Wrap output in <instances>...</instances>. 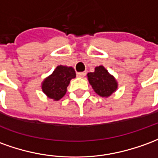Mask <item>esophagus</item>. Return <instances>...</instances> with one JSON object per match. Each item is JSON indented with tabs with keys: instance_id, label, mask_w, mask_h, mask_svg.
I'll return each instance as SVG.
<instances>
[{
	"instance_id": "esophagus-1",
	"label": "esophagus",
	"mask_w": 158,
	"mask_h": 158,
	"mask_svg": "<svg viewBox=\"0 0 158 158\" xmlns=\"http://www.w3.org/2000/svg\"><path fill=\"white\" fill-rule=\"evenodd\" d=\"M86 74V73L85 72H81V73H77V76L79 77V78H84Z\"/></svg>"
}]
</instances>
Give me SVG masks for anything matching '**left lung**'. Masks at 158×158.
<instances>
[{"label":"left lung","mask_w":158,"mask_h":158,"mask_svg":"<svg viewBox=\"0 0 158 158\" xmlns=\"http://www.w3.org/2000/svg\"><path fill=\"white\" fill-rule=\"evenodd\" d=\"M87 78L92 89L102 98H109L118 88V82L103 66L95 68L93 73H88Z\"/></svg>","instance_id":"left-lung-1"}]
</instances>
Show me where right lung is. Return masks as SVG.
<instances>
[{
	"instance_id": "obj_1",
	"label": "right lung",
	"mask_w": 158,
	"mask_h": 158,
	"mask_svg": "<svg viewBox=\"0 0 158 158\" xmlns=\"http://www.w3.org/2000/svg\"><path fill=\"white\" fill-rule=\"evenodd\" d=\"M76 77L75 71L72 67L57 66L52 73L42 82V90L47 98L58 101L67 92V87L72 79Z\"/></svg>"
}]
</instances>
